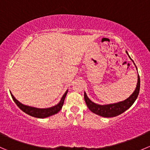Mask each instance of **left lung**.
I'll list each match as a JSON object with an SVG mask.
<instances>
[{
    "mask_svg": "<svg viewBox=\"0 0 150 150\" xmlns=\"http://www.w3.org/2000/svg\"><path fill=\"white\" fill-rule=\"evenodd\" d=\"M127 53V52H126ZM140 89V78L138 76V83H137V88L134 93L129 96L127 99L115 104H107V105H99L92 102L86 96V93H84V99L86 105L88 106L89 110L92 112L96 115L102 116L104 117H115L118 115L122 114V112L131 107V106L134 103L136 99L138 97Z\"/></svg>",
    "mask_w": 150,
    "mask_h": 150,
    "instance_id": "left-lung-1",
    "label": "left lung"
}]
</instances>
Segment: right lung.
Segmentation results:
<instances>
[{"instance_id":"add662e5","label":"right lung","mask_w":150,"mask_h":150,"mask_svg":"<svg viewBox=\"0 0 150 150\" xmlns=\"http://www.w3.org/2000/svg\"><path fill=\"white\" fill-rule=\"evenodd\" d=\"M67 93V91L63 95L61 101H60V102L58 104H57V105L54 106V107H49V108L46 109H39L35 108V107H29V106L24 105V104H21L19 101L16 100L14 98V96H13L11 93V95L12 99L14 101V102L16 103V105H17L18 107H19V108L21 109L24 112L29 115L33 116V117H38V118H44V117H49V116L57 114L58 112L60 111V110H61L63 104H64V99H65Z\"/></svg>"}]
</instances>
